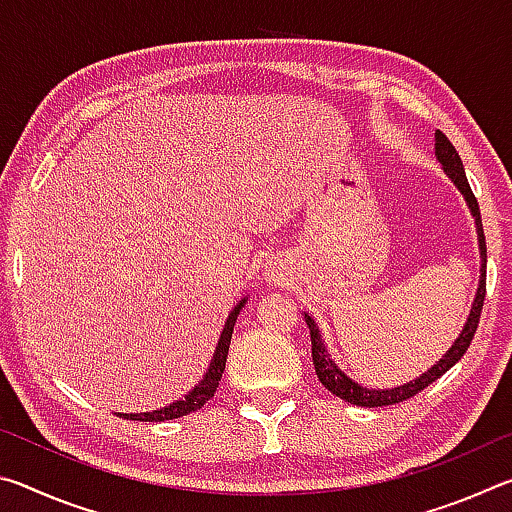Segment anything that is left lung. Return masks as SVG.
Wrapping results in <instances>:
<instances>
[{
	"label": "left lung",
	"instance_id": "obj_1",
	"mask_svg": "<svg viewBox=\"0 0 512 512\" xmlns=\"http://www.w3.org/2000/svg\"><path fill=\"white\" fill-rule=\"evenodd\" d=\"M436 155H438V160L443 162L447 176L452 178L454 185L463 192L465 201H467V205H470V210H472L474 219H476V230H479V246H481V262L483 264H481L479 291H476L470 318H467L463 332L456 339V343L452 345V350H449L445 357L440 359L431 370L424 372L422 377H418L415 381H409V384H404V386L391 388V391H368V388L354 384L350 377H345L343 372L339 370V366H336V363L327 357L323 339H320L314 320H311L305 314V320L309 325V334H311V359H314V368H316V375L320 379V384H323L329 393H334L336 397H341V400L350 402V404H357V406H388V404L404 402V400H409V397L418 395L429 384H433V381H436L438 377H443L445 372L452 368L458 359L463 357L467 348H470L472 339H474L476 327H479L483 300H485V262H488V255H485V235H483V223H481V210H479V203H476V196L472 194L470 183H467L461 155L456 153L452 142H449L440 131H436Z\"/></svg>",
	"mask_w": 512,
	"mask_h": 512
}]
</instances>
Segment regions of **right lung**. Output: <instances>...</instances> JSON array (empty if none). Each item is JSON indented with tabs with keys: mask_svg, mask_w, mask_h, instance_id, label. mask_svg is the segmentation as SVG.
<instances>
[{
	"mask_svg": "<svg viewBox=\"0 0 512 512\" xmlns=\"http://www.w3.org/2000/svg\"><path fill=\"white\" fill-rule=\"evenodd\" d=\"M244 302H246V300H244ZM244 302H239V305L230 311L228 323H225L223 332H221L219 345H216V352H214V359H212V363H210V370H207V375L203 377L201 384H198V386L194 388V391L185 397V400L173 402V404L167 406V409H160V411H153V413H140V415L119 413V415H124L126 420L162 422V420L183 418V415L201 409V406L216 393V388H219V381H221L223 370H225V359H228V348H230V339H232V327H235V323H237V314L241 311V307H244Z\"/></svg>",
	"mask_w": 512,
	"mask_h": 512,
	"instance_id": "right-lung-1",
	"label": "right lung"
}]
</instances>
